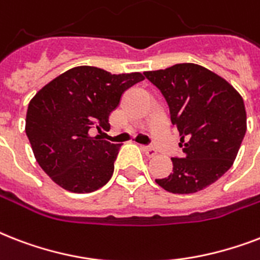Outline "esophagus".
<instances>
[{"label":"esophagus","mask_w":260,"mask_h":260,"mask_svg":"<svg viewBox=\"0 0 260 260\" xmlns=\"http://www.w3.org/2000/svg\"><path fill=\"white\" fill-rule=\"evenodd\" d=\"M143 152L148 156V158H154L155 155H156V150H155L154 147H148V146H142Z\"/></svg>","instance_id":"34e87169"}]
</instances>
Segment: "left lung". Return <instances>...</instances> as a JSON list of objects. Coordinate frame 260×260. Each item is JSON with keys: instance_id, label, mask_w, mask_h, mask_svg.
<instances>
[{"instance_id": "left-lung-1", "label": "left lung", "mask_w": 260, "mask_h": 260, "mask_svg": "<svg viewBox=\"0 0 260 260\" xmlns=\"http://www.w3.org/2000/svg\"><path fill=\"white\" fill-rule=\"evenodd\" d=\"M144 75L166 98L183 151L182 158H171L173 173L155 182L174 194L205 189L230 170L246 135L242 95L225 79L194 63Z\"/></svg>"}]
</instances>
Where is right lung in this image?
Here are the masks:
<instances>
[{"mask_svg": "<svg viewBox=\"0 0 260 260\" xmlns=\"http://www.w3.org/2000/svg\"><path fill=\"white\" fill-rule=\"evenodd\" d=\"M140 73L110 74L91 66L67 70L40 89L26 110L25 132L39 166L73 193H91L112 178L121 144L91 136L108 131L122 93Z\"/></svg>", "mask_w": 260, "mask_h": 260, "instance_id": "obj_1", "label": "right lung"}]
</instances>
